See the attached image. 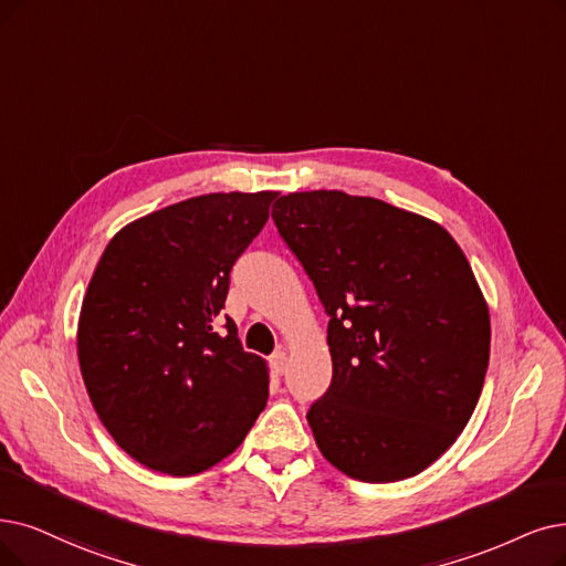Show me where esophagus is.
Instances as JSON below:
<instances>
[{
  "mask_svg": "<svg viewBox=\"0 0 566 566\" xmlns=\"http://www.w3.org/2000/svg\"><path fill=\"white\" fill-rule=\"evenodd\" d=\"M271 365H274V371L279 376L285 374V369H287V355H285V350H276L274 355H271Z\"/></svg>",
  "mask_w": 566,
  "mask_h": 566,
  "instance_id": "esophagus-1",
  "label": "esophagus"
}]
</instances>
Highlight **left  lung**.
<instances>
[{"mask_svg": "<svg viewBox=\"0 0 566 566\" xmlns=\"http://www.w3.org/2000/svg\"><path fill=\"white\" fill-rule=\"evenodd\" d=\"M329 315L332 386L306 420L365 483L418 476L458 441L490 361V311L439 222L374 197L290 192L271 209Z\"/></svg>", "mask_w": 566, "mask_h": 566, "instance_id": "1", "label": "left lung"}]
</instances>
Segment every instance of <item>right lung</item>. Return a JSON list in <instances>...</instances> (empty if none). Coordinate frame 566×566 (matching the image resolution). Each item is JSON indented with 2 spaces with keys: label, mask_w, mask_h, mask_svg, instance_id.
<instances>
[{
  "label": "right lung",
  "mask_w": 566,
  "mask_h": 566,
  "mask_svg": "<svg viewBox=\"0 0 566 566\" xmlns=\"http://www.w3.org/2000/svg\"><path fill=\"white\" fill-rule=\"evenodd\" d=\"M279 192H211L134 220L87 283L76 332L95 411L127 455L195 476L241 446L269 397V367L232 318L230 271Z\"/></svg>",
  "instance_id": "obj_1"
}]
</instances>
